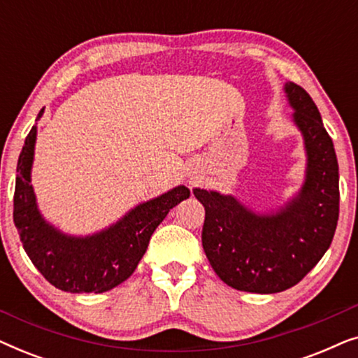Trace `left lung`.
I'll list each match as a JSON object with an SVG mask.
<instances>
[{"label":"left lung","instance_id":"obj_1","mask_svg":"<svg viewBox=\"0 0 358 358\" xmlns=\"http://www.w3.org/2000/svg\"><path fill=\"white\" fill-rule=\"evenodd\" d=\"M305 143L301 189L282 207L254 212L231 194L194 189L205 207L202 246L231 288L278 293L296 285L329 249L339 218V164L321 114L301 86H283Z\"/></svg>","mask_w":358,"mask_h":358}]
</instances>
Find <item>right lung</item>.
Returning a JSON list of instances; mask_svg holds the SVG:
<instances>
[{
    "mask_svg": "<svg viewBox=\"0 0 358 358\" xmlns=\"http://www.w3.org/2000/svg\"><path fill=\"white\" fill-rule=\"evenodd\" d=\"M43 114L38 112L37 120ZM37 125L24 141L17 161L14 189V224L37 271L57 287L70 293H102L120 285L148 248L151 234L169 210L190 197L185 185L141 202L101 231L75 236L63 233L43 218L31 184Z\"/></svg>",
    "mask_w": 358,
    "mask_h": 358,
    "instance_id": "add662e5",
    "label": "right lung"
}]
</instances>
